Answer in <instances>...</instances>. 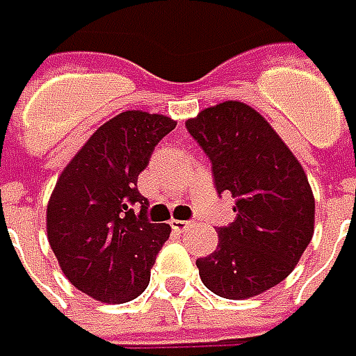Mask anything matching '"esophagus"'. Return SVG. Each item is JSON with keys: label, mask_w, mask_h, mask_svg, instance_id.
Instances as JSON below:
<instances>
[{"label": "esophagus", "mask_w": 356, "mask_h": 356, "mask_svg": "<svg viewBox=\"0 0 356 356\" xmlns=\"http://www.w3.org/2000/svg\"><path fill=\"white\" fill-rule=\"evenodd\" d=\"M171 228L177 232H187L191 228V220H171Z\"/></svg>", "instance_id": "1"}]
</instances>
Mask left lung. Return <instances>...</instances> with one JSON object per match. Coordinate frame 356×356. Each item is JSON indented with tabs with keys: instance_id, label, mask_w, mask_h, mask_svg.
<instances>
[{
	"instance_id": "1",
	"label": "left lung",
	"mask_w": 356,
	"mask_h": 356,
	"mask_svg": "<svg viewBox=\"0 0 356 356\" xmlns=\"http://www.w3.org/2000/svg\"><path fill=\"white\" fill-rule=\"evenodd\" d=\"M213 169L216 193L234 197L236 218L218 227L216 250L197 260L202 284L246 300L291 274L313 236V201L303 167L256 110L222 102L185 122Z\"/></svg>"
}]
</instances>
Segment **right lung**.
<instances>
[{
    "label": "right lung",
    "instance_id": "obj_1",
    "mask_svg": "<svg viewBox=\"0 0 356 356\" xmlns=\"http://www.w3.org/2000/svg\"><path fill=\"white\" fill-rule=\"evenodd\" d=\"M175 126L159 114L122 112L94 131L56 181L47 207L49 244L68 282L94 300L126 303L149 284L171 227L147 218L138 177Z\"/></svg>",
    "mask_w": 356,
    "mask_h": 356
}]
</instances>
